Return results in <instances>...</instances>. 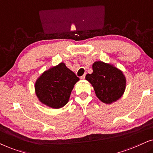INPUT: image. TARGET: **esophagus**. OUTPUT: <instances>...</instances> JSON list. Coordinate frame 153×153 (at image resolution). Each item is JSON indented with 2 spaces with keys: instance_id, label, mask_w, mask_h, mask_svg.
<instances>
[{
  "instance_id": "34e87169",
  "label": "esophagus",
  "mask_w": 153,
  "mask_h": 153,
  "mask_svg": "<svg viewBox=\"0 0 153 153\" xmlns=\"http://www.w3.org/2000/svg\"><path fill=\"white\" fill-rule=\"evenodd\" d=\"M85 74H83V76L81 77V79H85Z\"/></svg>"
}]
</instances>
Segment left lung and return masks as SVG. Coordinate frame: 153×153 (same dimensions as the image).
<instances>
[{
  "label": "left lung",
  "instance_id": "1",
  "mask_svg": "<svg viewBox=\"0 0 153 153\" xmlns=\"http://www.w3.org/2000/svg\"><path fill=\"white\" fill-rule=\"evenodd\" d=\"M93 70L85 79L91 83L100 101L110 104L122 97L126 88V78L122 71L102 61L94 62Z\"/></svg>",
  "mask_w": 153,
  "mask_h": 153
}]
</instances>
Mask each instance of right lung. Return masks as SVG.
<instances>
[{"instance_id": "add662e5", "label": "right lung", "mask_w": 153, "mask_h": 153, "mask_svg": "<svg viewBox=\"0 0 153 153\" xmlns=\"http://www.w3.org/2000/svg\"><path fill=\"white\" fill-rule=\"evenodd\" d=\"M79 79L64 62L44 72L35 81V91L42 104L52 108L67 104L72 91Z\"/></svg>"}]
</instances>
